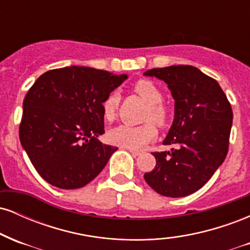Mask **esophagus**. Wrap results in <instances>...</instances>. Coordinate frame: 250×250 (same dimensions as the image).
Segmentation results:
<instances>
[{
    "mask_svg": "<svg viewBox=\"0 0 250 250\" xmlns=\"http://www.w3.org/2000/svg\"><path fill=\"white\" fill-rule=\"evenodd\" d=\"M128 150L130 151V153L133 154L134 156H139V155H140V151L139 150H133V149H128Z\"/></svg>",
    "mask_w": 250,
    "mask_h": 250,
    "instance_id": "34e87169",
    "label": "esophagus"
}]
</instances>
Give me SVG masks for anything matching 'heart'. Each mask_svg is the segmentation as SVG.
<instances>
[{
  "label": "heart",
  "instance_id": "b5f03b06",
  "mask_svg": "<svg viewBox=\"0 0 250 250\" xmlns=\"http://www.w3.org/2000/svg\"><path fill=\"white\" fill-rule=\"evenodd\" d=\"M133 90L137 94L146 104L148 105V110L146 113V121H153L159 125H165L168 121V110L162 104L163 95L155 83L149 80H139L133 85ZM119 95L115 91L108 94L107 97L102 102L103 117L107 121H111L115 117ZM156 137V129L151 123L143 125H121L110 129L107 134L108 141L114 146H119L121 148L139 150L151 142Z\"/></svg>",
  "mask_w": 250,
  "mask_h": 250
}]
</instances>
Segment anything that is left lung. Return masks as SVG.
Here are the masks:
<instances>
[{"label": "left lung", "instance_id": "8db88e82", "mask_svg": "<svg viewBox=\"0 0 250 250\" xmlns=\"http://www.w3.org/2000/svg\"><path fill=\"white\" fill-rule=\"evenodd\" d=\"M143 75L165 81L175 100L174 121L163 141L174 147L153 153L156 166L145 180L163 196H188L225 161L233 123L230 103L219 83L193 65L155 68Z\"/></svg>", "mask_w": 250, "mask_h": 250}]
</instances>
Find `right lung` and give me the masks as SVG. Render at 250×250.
<instances>
[{"instance_id": "obj_1", "label": "right lung", "mask_w": 250, "mask_h": 250, "mask_svg": "<svg viewBox=\"0 0 250 250\" xmlns=\"http://www.w3.org/2000/svg\"><path fill=\"white\" fill-rule=\"evenodd\" d=\"M128 76L89 67L42 74L23 101L20 141L41 176L61 189L84 187L117 150L104 133L102 102Z\"/></svg>"}]
</instances>
